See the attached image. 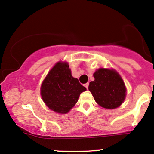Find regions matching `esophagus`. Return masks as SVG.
<instances>
[{"label": "esophagus", "mask_w": 154, "mask_h": 154, "mask_svg": "<svg viewBox=\"0 0 154 154\" xmlns=\"http://www.w3.org/2000/svg\"><path fill=\"white\" fill-rule=\"evenodd\" d=\"M88 85H89V83L88 82H87V83H85V84H84V86H85V87L86 88H88Z\"/></svg>", "instance_id": "obj_1"}]
</instances>
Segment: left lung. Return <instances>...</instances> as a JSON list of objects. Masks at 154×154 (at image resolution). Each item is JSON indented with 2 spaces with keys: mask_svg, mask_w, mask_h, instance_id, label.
Returning a JSON list of instances; mask_svg holds the SVG:
<instances>
[{
  "mask_svg": "<svg viewBox=\"0 0 154 154\" xmlns=\"http://www.w3.org/2000/svg\"><path fill=\"white\" fill-rule=\"evenodd\" d=\"M95 80L89 83L88 90L99 105L106 109H116L126 97V89L120 74L114 69L100 68L94 74Z\"/></svg>",
  "mask_w": 154,
  "mask_h": 154,
  "instance_id": "obj_1",
  "label": "left lung"
}]
</instances>
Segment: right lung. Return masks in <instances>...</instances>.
<instances>
[{"mask_svg": "<svg viewBox=\"0 0 154 154\" xmlns=\"http://www.w3.org/2000/svg\"><path fill=\"white\" fill-rule=\"evenodd\" d=\"M86 88L72 77L67 62L59 61L42 82L41 96L45 104L54 112L66 114L75 105Z\"/></svg>", "mask_w": 154, "mask_h": 154, "instance_id": "add662e5", "label": "right lung"}]
</instances>
